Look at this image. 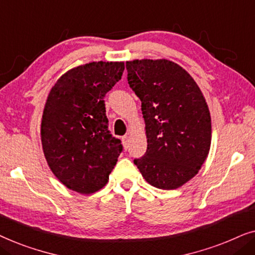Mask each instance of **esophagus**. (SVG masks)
<instances>
[{"instance_id":"esophagus-1","label":"esophagus","mask_w":255,"mask_h":255,"mask_svg":"<svg viewBox=\"0 0 255 255\" xmlns=\"http://www.w3.org/2000/svg\"><path fill=\"white\" fill-rule=\"evenodd\" d=\"M122 141H123V145L125 148L128 147V142H130V138H128V135H124L123 138H122Z\"/></svg>"}]
</instances>
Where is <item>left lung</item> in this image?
I'll return each mask as SVG.
<instances>
[{
    "label": "left lung",
    "mask_w": 255,
    "mask_h": 255,
    "mask_svg": "<svg viewBox=\"0 0 255 255\" xmlns=\"http://www.w3.org/2000/svg\"><path fill=\"white\" fill-rule=\"evenodd\" d=\"M128 82L141 101L147 149L134 165L151 186L176 189L196 175L211 144V117L200 87L175 62L127 61Z\"/></svg>",
    "instance_id": "1"
}]
</instances>
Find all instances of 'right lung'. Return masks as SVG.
Listing matches in <instances>:
<instances>
[{
    "label": "right lung",
    "instance_id": "right-lung-1",
    "mask_svg": "<svg viewBox=\"0 0 255 255\" xmlns=\"http://www.w3.org/2000/svg\"><path fill=\"white\" fill-rule=\"evenodd\" d=\"M124 62H89L65 73L45 103L44 155L68 189L93 194L106 186L123 151L108 128L104 96L122 79Z\"/></svg>",
    "mask_w": 255,
    "mask_h": 255
}]
</instances>
